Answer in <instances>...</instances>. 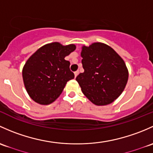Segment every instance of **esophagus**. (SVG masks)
<instances>
[{"mask_svg":"<svg viewBox=\"0 0 153 153\" xmlns=\"http://www.w3.org/2000/svg\"><path fill=\"white\" fill-rule=\"evenodd\" d=\"M78 74H79V71H76L74 72V76H75V77H76L77 75H78Z\"/></svg>","mask_w":153,"mask_h":153,"instance_id":"34e87169","label":"esophagus"}]
</instances>
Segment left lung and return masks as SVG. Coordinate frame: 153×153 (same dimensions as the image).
<instances>
[{
    "label": "left lung",
    "instance_id": "left-lung-1",
    "mask_svg": "<svg viewBox=\"0 0 153 153\" xmlns=\"http://www.w3.org/2000/svg\"><path fill=\"white\" fill-rule=\"evenodd\" d=\"M81 56L84 72L76 80L84 95L99 106L112 103L122 94L128 80L124 61L102 42L83 45Z\"/></svg>",
    "mask_w": 153,
    "mask_h": 153
}]
</instances>
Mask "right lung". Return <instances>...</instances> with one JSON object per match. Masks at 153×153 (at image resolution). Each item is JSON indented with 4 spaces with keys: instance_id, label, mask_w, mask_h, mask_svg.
<instances>
[{
    "instance_id": "add662e5",
    "label": "right lung",
    "mask_w": 153,
    "mask_h": 153,
    "mask_svg": "<svg viewBox=\"0 0 153 153\" xmlns=\"http://www.w3.org/2000/svg\"><path fill=\"white\" fill-rule=\"evenodd\" d=\"M76 49L74 44L62 45L54 42L35 51L23 66V79L31 100L49 105L59 97L68 81L74 78L70 62L65 57Z\"/></svg>"
}]
</instances>
